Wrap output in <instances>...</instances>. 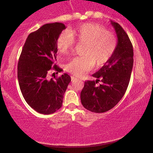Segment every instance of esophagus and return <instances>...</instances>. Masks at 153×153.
Listing matches in <instances>:
<instances>
[{"instance_id": "34e87169", "label": "esophagus", "mask_w": 153, "mask_h": 153, "mask_svg": "<svg viewBox=\"0 0 153 153\" xmlns=\"http://www.w3.org/2000/svg\"><path fill=\"white\" fill-rule=\"evenodd\" d=\"M77 78H76V77L71 76V81H72V82H74V81H76V80H77Z\"/></svg>"}]
</instances>
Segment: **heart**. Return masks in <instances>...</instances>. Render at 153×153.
I'll return each instance as SVG.
<instances>
[{"mask_svg":"<svg viewBox=\"0 0 153 153\" xmlns=\"http://www.w3.org/2000/svg\"><path fill=\"white\" fill-rule=\"evenodd\" d=\"M75 42L85 45L84 56L76 57L66 65L67 71L77 77H82L96 67L105 65L115 54L118 39L115 33L108 31L103 25L96 23H86L69 32L61 33L56 40V48L61 55L70 53Z\"/></svg>","mask_w":153,"mask_h":153,"instance_id":"b5f03b06","label":"heart"}]
</instances>
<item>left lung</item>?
Segmentation results:
<instances>
[{
  "instance_id": "1",
  "label": "left lung",
  "mask_w": 153,
  "mask_h": 153,
  "mask_svg": "<svg viewBox=\"0 0 153 153\" xmlns=\"http://www.w3.org/2000/svg\"><path fill=\"white\" fill-rule=\"evenodd\" d=\"M117 33L118 45L111 60L92 75L96 80H88L80 94L85 108L104 113L120 101L128 88L134 63L133 46L128 34L117 22L111 21ZM98 81L102 84L97 86Z\"/></svg>"
}]
</instances>
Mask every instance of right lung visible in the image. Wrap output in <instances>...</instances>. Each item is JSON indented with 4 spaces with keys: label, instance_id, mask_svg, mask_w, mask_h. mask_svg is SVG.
Masks as SVG:
<instances>
[{
    "label": "right lung",
    "instance_id": "add662e5",
    "mask_svg": "<svg viewBox=\"0 0 153 153\" xmlns=\"http://www.w3.org/2000/svg\"><path fill=\"white\" fill-rule=\"evenodd\" d=\"M65 25L62 23L43 25L30 33L22 48L17 65L21 92L27 103L36 111L49 115L61 107L63 95L71 82L68 74L50 79L51 70L60 73L56 65V40Z\"/></svg>",
    "mask_w": 153,
    "mask_h": 153
}]
</instances>
